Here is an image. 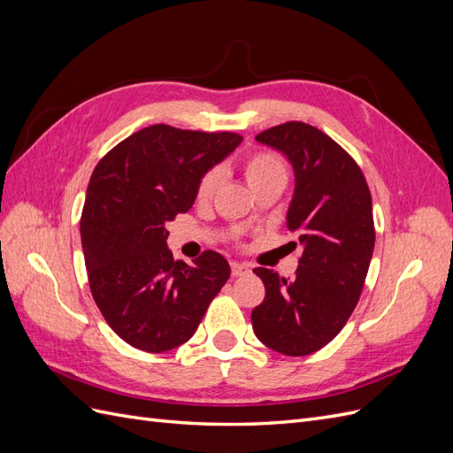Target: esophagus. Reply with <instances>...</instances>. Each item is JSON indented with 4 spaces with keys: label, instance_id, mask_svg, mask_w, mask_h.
<instances>
[{
    "label": "esophagus",
    "instance_id": "34e87169",
    "mask_svg": "<svg viewBox=\"0 0 453 453\" xmlns=\"http://www.w3.org/2000/svg\"><path fill=\"white\" fill-rule=\"evenodd\" d=\"M230 268H232V276H234V278H242V276H245V273L251 272L250 266H245L242 263H232Z\"/></svg>",
    "mask_w": 453,
    "mask_h": 453
}]
</instances>
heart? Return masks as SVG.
<instances>
[{"label": "heart", "instance_id": "1", "mask_svg": "<svg viewBox=\"0 0 453 453\" xmlns=\"http://www.w3.org/2000/svg\"><path fill=\"white\" fill-rule=\"evenodd\" d=\"M242 170L245 175V181H248V185L253 190L263 188L270 183H285L287 177L283 160L278 155L270 153V150H255V153L245 157L242 162ZM217 181L219 172L215 168L205 172L196 185V200H210L215 193Z\"/></svg>", "mask_w": 453, "mask_h": 453}]
</instances>
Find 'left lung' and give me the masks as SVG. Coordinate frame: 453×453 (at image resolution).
I'll list each match as a JSON object with an SVG mask.
<instances>
[{
  "label": "left lung",
  "mask_w": 453,
  "mask_h": 453,
  "mask_svg": "<svg viewBox=\"0 0 453 453\" xmlns=\"http://www.w3.org/2000/svg\"><path fill=\"white\" fill-rule=\"evenodd\" d=\"M255 140L291 162L295 195L287 228L303 255L293 280L253 270L266 295L251 323L266 348L300 357L326 346L359 303L376 238L372 198L357 162L306 122H285Z\"/></svg>",
  "instance_id": "left-lung-1"
}]
</instances>
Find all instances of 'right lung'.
Segmentation results:
<instances>
[{
  "mask_svg": "<svg viewBox=\"0 0 453 453\" xmlns=\"http://www.w3.org/2000/svg\"><path fill=\"white\" fill-rule=\"evenodd\" d=\"M242 143L240 134L153 125L98 162L81 215L96 306L130 346L162 353L196 333L230 276L223 255L173 260L166 223L193 208L200 177Z\"/></svg>",
  "mask_w": 453,
  "mask_h": 453,
  "instance_id": "right-lung-1",
  "label": "right lung"
}]
</instances>
